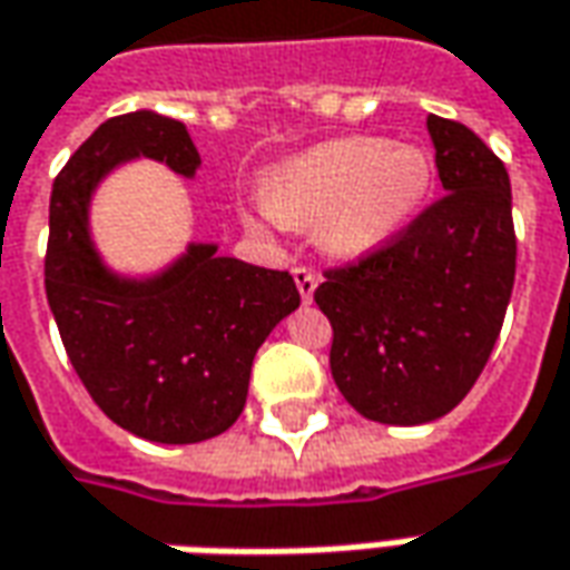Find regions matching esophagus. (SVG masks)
<instances>
[{
    "label": "esophagus",
    "instance_id": "34e87169",
    "mask_svg": "<svg viewBox=\"0 0 570 570\" xmlns=\"http://www.w3.org/2000/svg\"><path fill=\"white\" fill-rule=\"evenodd\" d=\"M293 281H296V286H299L302 302H312V296H315V286H317L315 271L305 268V265H296V268H293Z\"/></svg>",
    "mask_w": 570,
    "mask_h": 570
}]
</instances>
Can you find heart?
Here are the masks:
<instances>
[{"instance_id":"heart-1","label":"heart","mask_w":570,"mask_h":570,"mask_svg":"<svg viewBox=\"0 0 570 570\" xmlns=\"http://www.w3.org/2000/svg\"><path fill=\"white\" fill-rule=\"evenodd\" d=\"M433 158L383 137L327 139L271 174L265 203L286 227H317L321 246L358 262L381 253L421 212L433 189Z\"/></svg>"}]
</instances>
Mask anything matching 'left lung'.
Returning <instances> with one entry per match:
<instances>
[{
  "label": "left lung",
  "instance_id": "left-lung-1",
  "mask_svg": "<svg viewBox=\"0 0 570 570\" xmlns=\"http://www.w3.org/2000/svg\"><path fill=\"white\" fill-rule=\"evenodd\" d=\"M446 196L381 253L324 271L331 374L358 415L428 424L474 386L514 286L512 184L464 124L428 118Z\"/></svg>",
  "mask_w": 570,
  "mask_h": 570
}]
</instances>
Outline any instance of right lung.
<instances>
[{
  "label": "right lung",
  "instance_id": "add662e5",
  "mask_svg": "<svg viewBox=\"0 0 570 570\" xmlns=\"http://www.w3.org/2000/svg\"><path fill=\"white\" fill-rule=\"evenodd\" d=\"M199 168L187 127L155 111L108 118L52 184L46 299L92 402L153 443H203L234 424L265 336L299 305L289 271L189 246L153 281L115 277L87 234L92 187L127 158Z\"/></svg>",
  "mask_w": 570,
  "mask_h": 570
}]
</instances>
